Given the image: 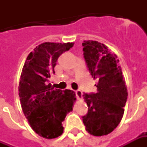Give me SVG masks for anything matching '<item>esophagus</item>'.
Returning <instances> with one entry per match:
<instances>
[{
	"mask_svg": "<svg viewBox=\"0 0 147 147\" xmlns=\"http://www.w3.org/2000/svg\"><path fill=\"white\" fill-rule=\"evenodd\" d=\"M75 92H76V98L78 100H80V99L83 98V92H82L81 90H77Z\"/></svg>",
	"mask_w": 147,
	"mask_h": 147,
	"instance_id": "34e87169",
	"label": "esophagus"
}]
</instances>
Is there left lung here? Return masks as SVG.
Instances as JSON below:
<instances>
[{"mask_svg": "<svg viewBox=\"0 0 147 147\" xmlns=\"http://www.w3.org/2000/svg\"><path fill=\"white\" fill-rule=\"evenodd\" d=\"M83 57L90 74L96 80L97 93L84 94L88 106L83 122L87 132L102 136L120 123L127 98V90L117 56L96 41H84Z\"/></svg>", "mask_w": 147, "mask_h": 147, "instance_id": "1", "label": "left lung"}]
</instances>
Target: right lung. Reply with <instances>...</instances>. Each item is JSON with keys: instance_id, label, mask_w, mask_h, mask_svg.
Listing matches in <instances>:
<instances>
[{"instance_id": "obj_1", "label": "right lung", "mask_w": 147, "mask_h": 147, "mask_svg": "<svg viewBox=\"0 0 147 147\" xmlns=\"http://www.w3.org/2000/svg\"><path fill=\"white\" fill-rule=\"evenodd\" d=\"M73 45V42L42 43L28 55L22 70L19 86L22 109L32 129L45 139L63 133L62 122L76 99L73 90L47 85L58 57Z\"/></svg>"}]
</instances>
